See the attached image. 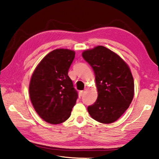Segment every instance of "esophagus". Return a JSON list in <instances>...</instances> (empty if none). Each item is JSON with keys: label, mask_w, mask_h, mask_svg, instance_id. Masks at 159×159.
I'll list each match as a JSON object with an SVG mask.
<instances>
[{"label": "esophagus", "mask_w": 159, "mask_h": 159, "mask_svg": "<svg viewBox=\"0 0 159 159\" xmlns=\"http://www.w3.org/2000/svg\"><path fill=\"white\" fill-rule=\"evenodd\" d=\"M84 93H85V90H81V91H80V96H82L83 94H84Z\"/></svg>", "instance_id": "34e87169"}]
</instances>
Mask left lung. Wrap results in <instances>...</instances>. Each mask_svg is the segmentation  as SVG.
I'll return each instance as SVG.
<instances>
[{
	"label": "left lung",
	"mask_w": 159,
	"mask_h": 159,
	"mask_svg": "<svg viewBox=\"0 0 159 159\" xmlns=\"http://www.w3.org/2000/svg\"><path fill=\"white\" fill-rule=\"evenodd\" d=\"M82 56L95 72L98 94L88 111L99 123H114L133 99L134 80L130 67L119 55L102 45L84 50Z\"/></svg>",
	"instance_id": "left-lung-1"
}]
</instances>
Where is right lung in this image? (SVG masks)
Returning a JSON list of instances; mask_svg holds the SVG:
<instances>
[{
    "label": "right lung",
    "mask_w": 159,
    "mask_h": 159,
    "mask_svg": "<svg viewBox=\"0 0 159 159\" xmlns=\"http://www.w3.org/2000/svg\"><path fill=\"white\" fill-rule=\"evenodd\" d=\"M75 57L69 49H56L45 55L32 74L29 96L35 111L50 124H60L71 116L78 94L68 71Z\"/></svg>",
    "instance_id": "obj_1"
}]
</instances>
